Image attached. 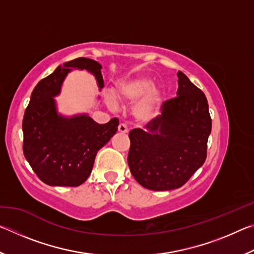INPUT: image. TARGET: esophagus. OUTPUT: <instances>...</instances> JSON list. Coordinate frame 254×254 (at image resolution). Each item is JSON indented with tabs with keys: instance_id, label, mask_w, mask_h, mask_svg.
Returning <instances> with one entry per match:
<instances>
[{
	"instance_id": "34e87169",
	"label": "esophagus",
	"mask_w": 254,
	"mask_h": 254,
	"mask_svg": "<svg viewBox=\"0 0 254 254\" xmlns=\"http://www.w3.org/2000/svg\"><path fill=\"white\" fill-rule=\"evenodd\" d=\"M118 130H119V132H120V133H122V134H127V133L128 132V130H127V127L126 124H124V123H120V126H119V127H118Z\"/></svg>"
}]
</instances>
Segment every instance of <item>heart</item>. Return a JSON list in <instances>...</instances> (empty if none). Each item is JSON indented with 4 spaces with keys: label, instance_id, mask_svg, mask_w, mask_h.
Instances as JSON below:
<instances>
[{
    "label": "heart",
    "instance_id": "heart-1",
    "mask_svg": "<svg viewBox=\"0 0 254 254\" xmlns=\"http://www.w3.org/2000/svg\"><path fill=\"white\" fill-rule=\"evenodd\" d=\"M115 102L122 104H132L133 115L139 122L148 123L160 112L163 94L160 89L154 88V79L149 75H134L120 80L113 92ZM111 104H113L112 98Z\"/></svg>",
    "mask_w": 254,
    "mask_h": 254
}]
</instances>
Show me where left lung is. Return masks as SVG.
Returning a JSON list of instances; mask_svg holds the SVG:
<instances>
[{
	"instance_id": "1",
	"label": "left lung",
	"mask_w": 254,
	"mask_h": 254,
	"mask_svg": "<svg viewBox=\"0 0 254 254\" xmlns=\"http://www.w3.org/2000/svg\"><path fill=\"white\" fill-rule=\"evenodd\" d=\"M177 76V97L163 103L161 115L145 128L128 133L131 174L150 190L182 187L206 159L212 130L207 100L184 72Z\"/></svg>"
}]
</instances>
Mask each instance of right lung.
Segmentation results:
<instances>
[{"instance_id": "add662e5", "label": "right lung", "mask_w": 254, "mask_h": 254, "mask_svg": "<svg viewBox=\"0 0 254 254\" xmlns=\"http://www.w3.org/2000/svg\"><path fill=\"white\" fill-rule=\"evenodd\" d=\"M86 70L104 87L101 64L77 58L56 68L34 87L24 112L23 153L42 182L49 186L76 187L91 175L97 151L118 131L119 120L98 124L88 114L71 117L58 113L55 97L62 92L68 72Z\"/></svg>"}]
</instances>
